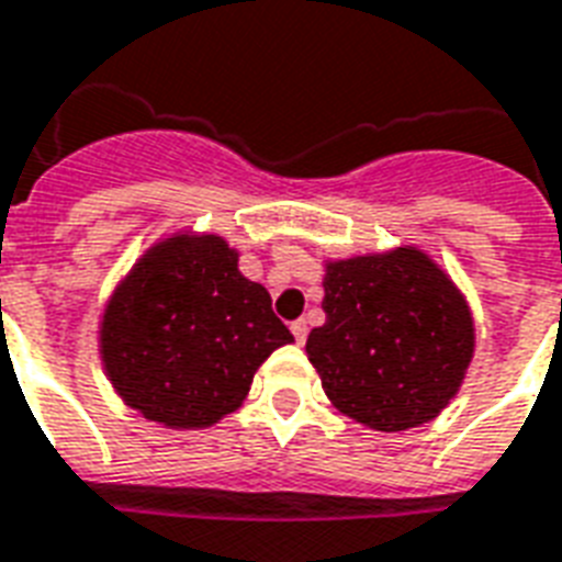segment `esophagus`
Returning <instances> with one entry per match:
<instances>
[{
    "label": "esophagus",
    "instance_id": "esophagus-1",
    "mask_svg": "<svg viewBox=\"0 0 562 562\" xmlns=\"http://www.w3.org/2000/svg\"><path fill=\"white\" fill-rule=\"evenodd\" d=\"M292 334H294V339H297V345L306 342V334H310V327H306V318H297V322H292Z\"/></svg>",
    "mask_w": 562,
    "mask_h": 562
}]
</instances>
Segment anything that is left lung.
<instances>
[{
    "mask_svg": "<svg viewBox=\"0 0 562 562\" xmlns=\"http://www.w3.org/2000/svg\"><path fill=\"white\" fill-rule=\"evenodd\" d=\"M322 310L306 357L345 417L405 431L459 393L473 357L471 306L417 247L327 261Z\"/></svg>",
    "mask_w": 562,
    "mask_h": 562,
    "instance_id": "left-lung-1",
    "label": "left lung"
}]
</instances>
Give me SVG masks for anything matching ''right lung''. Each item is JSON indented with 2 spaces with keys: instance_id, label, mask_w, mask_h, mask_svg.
Wrapping results in <instances>:
<instances>
[{
  "instance_id": "1",
  "label": "right lung",
  "mask_w": 562,
  "mask_h": 562,
  "mask_svg": "<svg viewBox=\"0 0 562 562\" xmlns=\"http://www.w3.org/2000/svg\"><path fill=\"white\" fill-rule=\"evenodd\" d=\"M294 342L265 285L220 235L154 244L112 292L101 322L106 378L124 405L169 429H207L240 408L252 375Z\"/></svg>"
}]
</instances>
